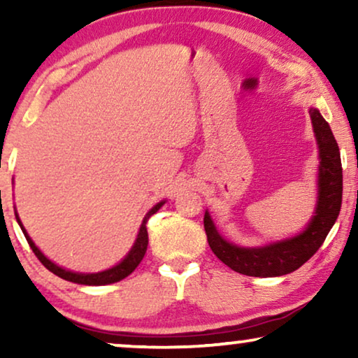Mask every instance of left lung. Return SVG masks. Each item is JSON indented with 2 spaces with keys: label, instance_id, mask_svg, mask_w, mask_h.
Masks as SVG:
<instances>
[{
  "label": "left lung",
  "instance_id": "left-lung-1",
  "mask_svg": "<svg viewBox=\"0 0 358 358\" xmlns=\"http://www.w3.org/2000/svg\"><path fill=\"white\" fill-rule=\"evenodd\" d=\"M313 129L320 146V199L316 215L305 231L292 239L268 244L264 248H238L224 241L205 213L203 228L215 256L234 272L251 277H278L300 268L315 256L336 223L342 203V163L339 145L331 127L317 109H310Z\"/></svg>",
  "mask_w": 358,
  "mask_h": 358
}]
</instances>
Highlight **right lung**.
<instances>
[{"label":"right lung","instance_id":"obj_1","mask_svg":"<svg viewBox=\"0 0 358 358\" xmlns=\"http://www.w3.org/2000/svg\"><path fill=\"white\" fill-rule=\"evenodd\" d=\"M164 202H159L158 205H155L153 208L150 210L148 213H146V217L143 218V223H141V228H140V233H138V238H136V241L134 244V248H131V251L127 254V257L122 261L120 264H117L115 267L109 268V271H104V272H97V273H76V272H70V271H65V268L58 267L53 264L52 261H48V259L43 256V254L38 251L36 244L32 243V239L27 236L26 229L19 222L17 218V223L21 224V229L24 233V236H26L29 246L36 254L38 261H41L43 266H45L48 271L55 273V275L65 278L68 282H73V283H81V285H107V283H114V282H119L122 278L129 277L131 272L135 271L136 267H138V264L141 262V259L145 257V252H146V248H148V229H146V223H148V218L151 215H155L158 210L161 208V205Z\"/></svg>","mask_w":358,"mask_h":358}]
</instances>
